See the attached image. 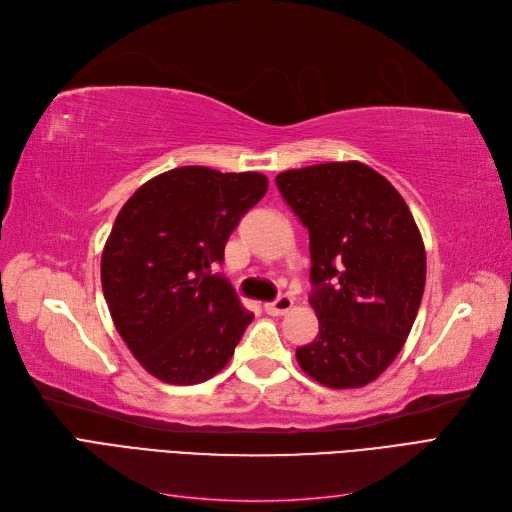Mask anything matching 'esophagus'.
I'll return each instance as SVG.
<instances>
[{
    "label": "esophagus",
    "mask_w": 512,
    "mask_h": 512,
    "mask_svg": "<svg viewBox=\"0 0 512 512\" xmlns=\"http://www.w3.org/2000/svg\"><path fill=\"white\" fill-rule=\"evenodd\" d=\"M292 307V299L290 297H280L271 303H265V312L271 316H284L288 309Z\"/></svg>",
    "instance_id": "34e87169"
}]
</instances>
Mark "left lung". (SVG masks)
Listing matches in <instances>:
<instances>
[{
    "label": "left lung",
    "instance_id": "left-lung-1",
    "mask_svg": "<svg viewBox=\"0 0 512 512\" xmlns=\"http://www.w3.org/2000/svg\"><path fill=\"white\" fill-rule=\"evenodd\" d=\"M275 183L309 230V305L320 331L297 361L329 389H359L410 335L425 290L421 232L406 200L367 164L305 166Z\"/></svg>",
    "mask_w": 512,
    "mask_h": 512
}]
</instances>
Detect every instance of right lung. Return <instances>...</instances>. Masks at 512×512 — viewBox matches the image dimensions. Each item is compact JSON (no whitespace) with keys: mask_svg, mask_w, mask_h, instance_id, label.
<instances>
[{"mask_svg":"<svg viewBox=\"0 0 512 512\" xmlns=\"http://www.w3.org/2000/svg\"><path fill=\"white\" fill-rule=\"evenodd\" d=\"M267 185L260 173L181 166L121 207L102 252V290L115 329L151 376L198 384L230 361L254 314L211 271Z\"/></svg>","mask_w":512,"mask_h":512,"instance_id":"add662e5","label":"right lung"}]
</instances>
